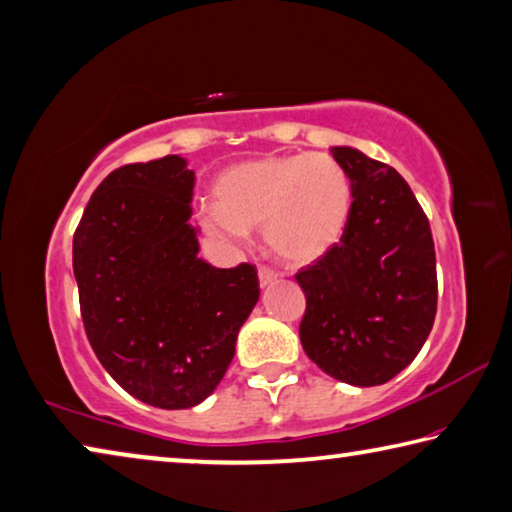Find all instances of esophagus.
I'll return each instance as SVG.
<instances>
[{"mask_svg": "<svg viewBox=\"0 0 512 512\" xmlns=\"http://www.w3.org/2000/svg\"><path fill=\"white\" fill-rule=\"evenodd\" d=\"M276 279H279V272L272 270L270 265H261L258 267V281H261V286H270V283H274Z\"/></svg>", "mask_w": 512, "mask_h": 512, "instance_id": "34e87169", "label": "esophagus"}]
</instances>
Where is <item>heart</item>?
Instances as JSON below:
<instances>
[{"mask_svg": "<svg viewBox=\"0 0 512 512\" xmlns=\"http://www.w3.org/2000/svg\"><path fill=\"white\" fill-rule=\"evenodd\" d=\"M351 183L326 154L265 156L224 170L213 183V208L199 213L206 233L240 240L263 229L274 256L311 263L345 233Z\"/></svg>", "mask_w": 512, "mask_h": 512, "instance_id": "heart-1", "label": "heart"}]
</instances>
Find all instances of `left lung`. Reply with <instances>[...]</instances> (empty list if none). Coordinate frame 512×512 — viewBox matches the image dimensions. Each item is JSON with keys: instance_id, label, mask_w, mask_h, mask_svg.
<instances>
[{"instance_id": "1", "label": "left lung", "mask_w": 512, "mask_h": 512, "mask_svg": "<svg viewBox=\"0 0 512 512\" xmlns=\"http://www.w3.org/2000/svg\"><path fill=\"white\" fill-rule=\"evenodd\" d=\"M351 183L340 242L295 274L306 295L301 347L338 381L388 383L433 329L438 274L429 217L397 170L351 147H333Z\"/></svg>"}]
</instances>
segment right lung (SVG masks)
Masks as SVG:
<instances>
[{"instance_id":"1","label":"right lung","mask_w":512,"mask_h":512,"mask_svg":"<svg viewBox=\"0 0 512 512\" xmlns=\"http://www.w3.org/2000/svg\"><path fill=\"white\" fill-rule=\"evenodd\" d=\"M192 188L195 172L174 154L117 167L72 240L92 351L129 395L165 410L217 388L261 292L251 263L220 270L199 258Z\"/></svg>"}]
</instances>
